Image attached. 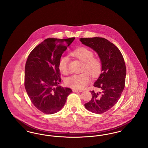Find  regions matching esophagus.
<instances>
[{"label": "esophagus", "mask_w": 148, "mask_h": 148, "mask_svg": "<svg viewBox=\"0 0 148 148\" xmlns=\"http://www.w3.org/2000/svg\"><path fill=\"white\" fill-rule=\"evenodd\" d=\"M73 92H82L81 90H77V89H73Z\"/></svg>", "instance_id": "esophagus-1"}]
</instances>
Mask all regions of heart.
<instances>
[{
	"label": "heart",
	"mask_w": 148,
	"mask_h": 148,
	"mask_svg": "<svg viewBox=\"0 0 148 148\" xmlns=\"http://www.w3.org/2000/svg\"><path fill=\"white\" fill-rule=\"evenodd\" d=\"M71 55L83 62L80 74H75L66 77L65 84L74 89H83L90 81V75L94 78L100 75L103 63L101 59L94 56L92 51L86 47H80L71 52ZM68 58L62 56L59 59L58 68L64 74L68 73Z\"/></svg>",
	"instance_id": "b5f03b06"
}]
</instances>
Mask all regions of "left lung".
Instances as JSON below:
<instances>
[{
	"label": "left lung",
	"instance_id": "8db88e82",
	"mask_svg": "<svg viewBox=\"0 0 148 148\" xmlns=\"http://www.w3.org/2000/svg\"><path fill=\"white\" fill-rule=\"evenodd\" d=\"M83 44L94 50L103 63L102 73L90 91L92 98L85 107L92 113L108 111L119 100L125 83L126 66L122 54L112 42L104 38H82Z\"/></svg>",
	"mask_w": 148,
	"mask_h": 148
}]
</instances>
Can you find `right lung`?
I'll list each match as a JSON object with an SVG mask.
<instances>
[{
    "instance_id": "obj_1",
    "label": "right lung",
    "mask_w": 148,
    "mask_h": 148,
    "mask_svg": "<svg viewBox=\"0 0 148 148\" xmlns=\"http://www.w3.org/2000/svg\"><path fill=\"white\" fill-rule=\"evenodd\" d=\"M75 38H48L29 54L25 67L24 86L33 104L44 114H52L64 106L72 92L61 82L58 63L64 51Z\"/></svg>"
}]
</instances>
